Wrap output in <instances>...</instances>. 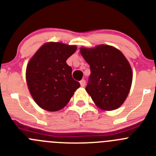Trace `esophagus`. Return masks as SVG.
<instances>
[{
	"mask_svg": "<svg viewBox=\"0 0 156 156\" xmlns=\"http://www.w3.org/2000/svg\"><path fill=\"white\" fill-rule=\"evenodd\" d=\"M80 83L81 87H84L86 84V81H85V80H82L80 81Z\"/></svg>",
	"mask_w": 156,
	"mask_h": 156,
	"instance_id": "34e87169",
	"label": "esophagus"
}]
</instances>
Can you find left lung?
I'll list each match as a JSON object with an SVG mask.
<instances>
[{"mask_svg":"<svg viewBox=\"0 0 156 156\" xmlns=\"http://www.w3.org/2000/svg\"><path fill=\"white\" fill-rule=\"evenodd\" d=\"M90 65L86 90L101 109L114 110L124 102L133 79L131 67L122 52L108 45L80 49Z\"/></svg>","mask_w":156,"mask_h":156,"instance_id":"obj_1","label":"left lung"}]
</instances>
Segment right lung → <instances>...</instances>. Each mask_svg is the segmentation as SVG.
<instances>
[{
    "instance_id": "obj_1",
    "label": "right lung",
    "mask_w": 156,
    "mask_h": 156,
    "mask_svg": "<svg viewBox=\"0 0 156 156\" xmlns=\"http://www.w3.org/2000/svg\"><path fill=\"white\" fill-rule=\"evenodd\" d=\"M76 51V46L50 42L43 45L29 62L27 85L41 108L51 112L62 109L80 87L66 63Z\"/></svg>"
}]
</instances>
